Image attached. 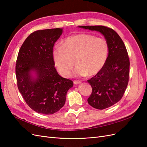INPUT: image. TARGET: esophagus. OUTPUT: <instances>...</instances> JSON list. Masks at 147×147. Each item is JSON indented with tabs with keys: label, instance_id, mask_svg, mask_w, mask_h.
<instances>
[{
	"label": "esophagus",
	"instance_id": "34e87169",
	"mask_svg": "<svg viewBox=\"0 0 147 147\" xmlns=\"http://www.w3.org/2000/svg\"><path fill=\"white\" fill-rule=\"evenodd\" d=\"M82 82L80 81H78V80H75L74 81V83L75 84H80Z\"/></svg>",
	"mask_w": 147,
	"mask_h": 147
}]
</instances>
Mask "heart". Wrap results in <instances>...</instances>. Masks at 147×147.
I'll return each instance as SVG.
<instances>
[{"label":"heart","mask_w":147,"mask_h":147,"mask_svg":"<svg viewBox=\"0 0 147 147\" xmlns=\"http://www.w3.org/2000/svg\"><path fill=\"white\" fill-rule=\"evenodd\" d=\"M109 47L102 38L88 34H79L66 37L61 46L52 52L53 59L60 74L65 77L72 74L76 59L75 74L90 77L99 74L108 59Z\"/></svg>","instance_id":"1"}]
</instances>
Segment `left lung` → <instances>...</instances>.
Wrapping results in <instances>:
<instances>
[{
	"mask_svg": "<svg viewBox=\"0 0 147 147\" xmlns=\"http://www.w3.org/2000/svg\"><path fill=\"white\" fill-rule=\"evenodd\" d=\"M78 28L99 32L109 43V56L104 68L87 81L92 87L88 104L95 109L103 110L117 103L125 92L129 76L127 52L122 39L112 29L103 26Z\"/></svg>",
	"mask_w": 147,
	"mask_h": 147,
	"instance_id": "obj_1",
	"label": "left lung"
}]
</instances>
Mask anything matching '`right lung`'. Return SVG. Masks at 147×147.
Wrapping results in <instances>:
<instances>
[{"label":"right lung","mask_w":147,"mask_h":147,"mask_svg":"<svg viewBox=\"0 0 147 147\" xmlns=\"http://www.w3.org/2000/svg\"><path fill=\"white\" fill-rule=\"evenodd\" d=\"M63 29L35 31L22 45L16 64L18 90L30 109L51 115L64 105L73 82L61 77L55 67L52 52Z\"/></svg>","instance_id":"right-lung-1"}]
</instances>
